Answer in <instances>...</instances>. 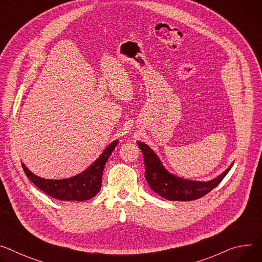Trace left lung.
Masks as SVG:
<instances>
[{"mask_svg": "<svg viewBox=\"0 0 262 262\" xmlns=\"http://www.w3.org/2000/svg\"><path fill=\"white\" fill-rule=\"evenodd\" d=\"M143 152L145 179L149 187L160 196L169 201H194L215 188L232 168L233 163L219 177L207 182L186 180L170 173L164 167L157 154L143 142H137Z\"/></svg>", "mask_w": 262, "mask_h": 262, "instance_id": "8db88e82", "label": "left lung"}]
</instances>
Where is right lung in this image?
Listing matches in <instances>:
<instances>
[{
	"label": "right lung",
	"instance_id": "1",
	"mask_svg": "<svg viewBox=\"0 0 262 262\" xmlns=\"http://www.w3.org/2000/svg\"><path fill=\"white\" fill-rule=\"evenodd\" d=\"M119 140L113 141L90 167L81 173L63 180H48L37 177L21 163L27 178L42 192L60 201L83 202L96 195L101 189L102 173L111 154L117 146Z\"/></svg>",
	"mask_w": 262,
	"mask_h": 262
}]
</instances>
